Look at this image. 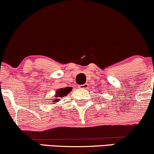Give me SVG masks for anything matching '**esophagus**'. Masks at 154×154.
I'll use <instances>...</instances> for the list:
<instances>
[{
  "label": "esophagus",
  "mask_w": 154,
  "mask_h": 154,
  "mask_svg": "<svg viewBox=\"0 0 154 154\" xmlns=\"http://www.w3.org/2000/svg\"><path fill=\"white\" fill-rule=\"evenodd\" d=\"M79 88H82V89H87L88 88V84L85 83V84H84V85H81L79 86Z\"/></svg>",
  "instance_id": "esophagus-1"
}]
</instances>
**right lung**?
Here are the masks:
<instances>
[{
    "label": "right lung",
    "instance_id": "obj_1",
    "mask_svg": "<svg viewBox=\"0 0 154 154\" xmlns=\"http://www.w3.org/2000/svg\"><path fill=\"white\" fill-rule=\"evenodd\" d=\"M72 88H69V87H66V88H60L58 90L56 91L55 92V98H52V99H50V100H52L51 102H53V104H55L60 101V98L64 97L67 95V94L70 93V91H72Z\"/></svg>",
    "mask_w": 154,
    "mask_h": 154
}]
</instances>
